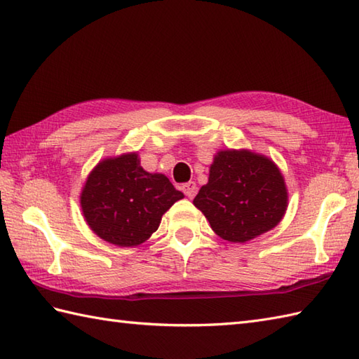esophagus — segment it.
<instances>
[{
  "instance_id": "esophagus-1",
  "label": "esophagus",
  "mask_w": 359,
  "mask_h": 359,
  "mask_svg": "<svg viewBox=\"0 0 359 359\" xmlns=\"http://www.w3.org/2000/svg\"><path fill=\"white\" fill-rule=\"evenodd\" d=\"M182 191H184V194L187 197H189V199H193L197 193V185L194 184V182H188V184L182 185Z\"/></svg>"
}]
</instances>
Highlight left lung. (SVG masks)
<instances>
[{
    "label": "left lung",
    "instance_id": "obj_1",
    "mask_svg": "<svg viewBox=\"0 0 359 359\" xmlns=\"http://www.w3.org/2000/svg\"><path fill=\"white\" fill-rule=\"evenodd\" d=\"M193 203L220 238L247 242L276 226L287 210V188L270 158L250 151H220L208 184Z\"/></svg>",
    "mask_w": 359,
    "mask_h": 359
}]
</instances>
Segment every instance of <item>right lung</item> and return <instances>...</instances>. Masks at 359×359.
<instances>
[{
    "mask_svg": "<svg viewBox=\"0 0 359 359\" xmlns=\"http://www.w3.org/2000/svg\"><path fill=\"white\" fill-rule=\"evenodd\" d=\"M182 197L166 175L147 172L137 154H125L94 168L80 203L98 238L118 247H135L157 230L165 211Z\"/></svg>",
    "mask_w": 359,
    "mask_h": 359,
    "instance_id": "right-lung-1",
    "label": "right lung"
}]
</instances>
